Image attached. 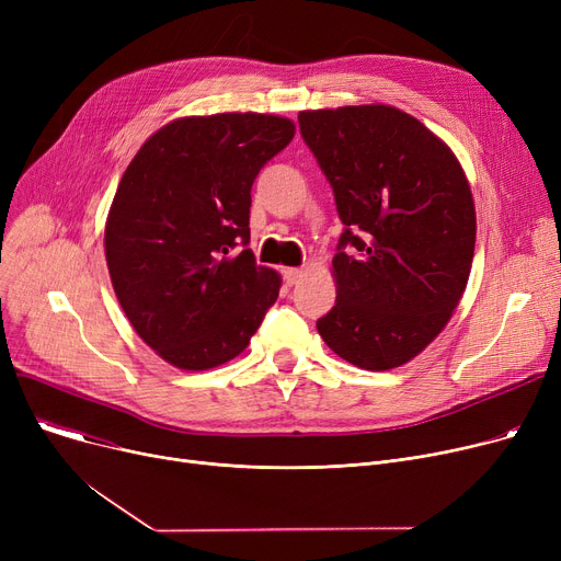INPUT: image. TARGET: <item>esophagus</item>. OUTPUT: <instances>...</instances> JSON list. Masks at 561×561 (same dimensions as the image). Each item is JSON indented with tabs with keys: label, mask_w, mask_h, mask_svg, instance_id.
Listing matches in <instances>:
<instances>
[{
	"label": "esophagus",
	"mask_w": 561,
	"mask_h": 561,
	"mask_svg": "<svg viewBox=\"0 0 561 561\" xmlns=\"http://www.w3.org/2000/svg\"><path fill=\"white\" fill-rule=\"evenodd\" d=\"M300 279H302V271H300V268H286V271H284V282H286L288 286H296Z\"/></svg>",
	"instance_id": "esophagus-1"
}]
</instances>
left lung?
<instances>
[{
	"label": "left lung",
	"instance_id": "8db88e82",
	"mask_svg": "<svg viewBox=\"0 0 561 561\" xmlns=\"http://www.w3.org/2000/svg\"><path fill=\"white\" fill-rule=\"evenodd\" d=\"M298 121L345 225L336 305L318 334L352 366L398 368L444 332L466 290L478 231L466 172L446 140L391 104L309 108Z\"/></svg>",
	"mask_w": 561,
	"mask_h": 561
}]
</instances>
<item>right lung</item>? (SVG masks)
Instances as JSON below:
<instances>
[{
  "label": "right lung",
  "mask_w": 561,
  "mask_h": 561,
  "mask_svg": "<svg viewBox=\"0 0 561 561\" xmlns=\"http://www.w3.org/2000/svg\"><path fill=\"white\" fill-rule=\"evenodd\" d=\"M296 136L275 113L170 121L127 165L104 225L115 298L136 334L174 368L239 357L275 305L282 277L254 263L252 184Z\"/></svg>",
  "instance_id": "add662e5"
}]
</instances>
